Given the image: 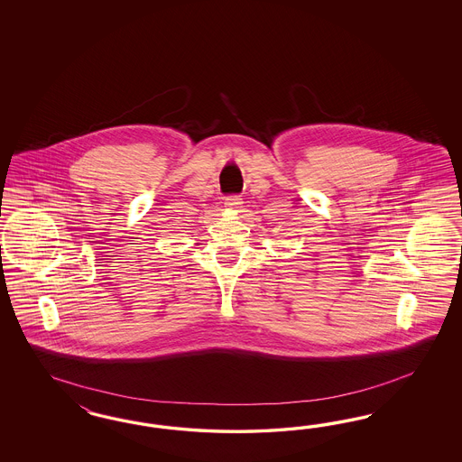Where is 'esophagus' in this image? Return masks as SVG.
I'll return each mask as SVG.
<instances>
[{
	"label": "esophagus",
	"mask_w": 462,
	"mask_h": 462,
	"mask_svg": "<svg viewBox=\"0 0 462 462\" xmlns=\"http://www.w3.org/2000/svg\"><path fill=\"white\" fill-rule=\"evenodd\" d=\"M225 207L230 210H238L242 207V198L238 195H228L225 198Z\"/></svg>",
	"instance_id": "obj_1"
}]
</instances>
